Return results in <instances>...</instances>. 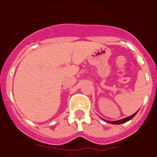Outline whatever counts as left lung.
<instances>
[{
	"instance_id": "1",
	"label": "left lung",
	"mask_w": 157,
	"mask_h": 157,
	"mask_svg": "<svg viewBox=\"0 0 157 157\" xmlns=\"http://www.w3.org/2000/svg\"><path fill=\"white\" fill-rule=\"evenodd\" d=\"M137 112H135L134 114H133L132 116H130V117H126V118H124V119L119 120V121H107V122H109V123H111V124H123V123H125V122H127L128 121H129V120H131L132 118H133V117H134V116L137 114Z\"/></svg>"
}]
</instances>
